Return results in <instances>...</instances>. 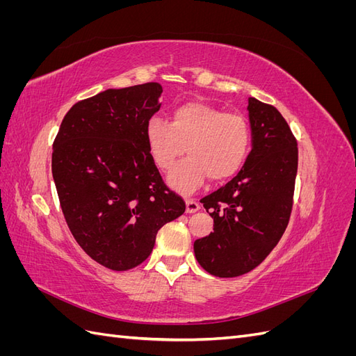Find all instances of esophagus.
<instances>
[{
    "label": "esophagus",
    "instance_id": "esophagus-1",
    "mask_svg": "<svg viewBox=\"0 0 356 356\" xmlns=\"http://www.w3.org/2000/svg\"><path fill=\"white\" fill-rule=\"evenodd\" d=\"M186 211H187V213H195V212H197L199 209H200V204H199V202H196L195 199H187L186 200Z\"/></svg>",
    "mask_w": 356,
    "mask_h": 356
}]
</instances>
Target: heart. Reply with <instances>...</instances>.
I'll use <instances>...</instances> for the list:
<instances>
[{
    "label": "heart",
    "mask_w": 356,
    "mask_h": 356,
    "mask_svg": "<svg viewBox=\"0 0 356 356\" xmlns=\"http://www.w3.org/2000/svg\"><path fill=\"white\" fill-rule=\"evenodd\" d=\"M148 152L156 166L170 170L168 182L179 191L196 190L209 177L221 182L238 174L250 154L251 126L241 113H224L204 102H187L172 111L169 123L152 118L145 127Z\"/></svg>",
    "instance_id": "obj_1"
}]
</instances>
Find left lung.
I'll list each match as a JSON object with an SVG mask.
<instances>
[{"mask_svg":"<svg viewBox=\"0 0 356 356\" xmlns=\"http://www.w3.org/2000/svg\"><path fill=\"white\" fill-rule=\"evenodd\" d=\"M252 149L224 187L200 202L213 233L195 242L199 264L218 277L251 272L272 252L289 222L298 166L297 139L273 105L248 99Z\"/></svg>","mask_w":356,"mask_h":356,"instance_id":"obj_1","label":"left lung"}]
</instances>
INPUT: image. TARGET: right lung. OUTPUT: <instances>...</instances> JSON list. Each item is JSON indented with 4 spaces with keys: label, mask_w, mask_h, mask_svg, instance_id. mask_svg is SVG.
Masks as SVG:
<instances>
[{
    "label": "right lung",
    "mask_w": 356,
    "mask_h": 356,
    "mask_svg": "<svg viewBox=\"0 0 356 356\" xmlns=\"http://www.w3.org/2000/svg\"><path fill=\"white\" fill-rule=\"evenodd\" d=\"M159 83L108 89L71 106L53 141L51 174L74 239L92 260L123 272L145 261L157 232L186 212L145 141Z\"/></svg>",
    "instance_id": "obj_1"
}]
</instances>
